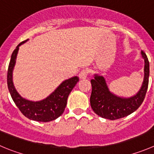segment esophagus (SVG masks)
<instances>
[{
  "instance_id": "obj_1",
  "label": "esophagus",
  "mask_w": 154,
  "mask_h": 154,
  "mask_svg": "<svg viewBox=\"0 0 154 154\" xmlns=\"http://www.w3.org/2000/svg\"><path fill=\"white\" fill-rule=\"evenodd\" d=\"M88 74H89V71L87 69H83L81 70V71L79 74V77L81 79H85L87 77Z\"/></svg>"
}]
</instances>
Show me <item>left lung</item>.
Here are the masks:
<instances>
[{
    "label": "left lung",
    "mask_w": 154,
    "mask_h": 154,
    "mask_svg": "<svg viewBox=\"0 0 154 154\" xmlns=\"http://www.w3.org/2000/svg\"><path fill=\"white\" fill-rule=\"evenodd\" d=\"M144 60V81L138 93L130 98L119 97L110 92L104 77L95 74L91 80L92 93L90 104L93 111L103 118L114 120L131 114L141 106L148 87L149 61L144 51L141 52Z\"/></svg>",
    "instance_id": "1"
}]
</instances>
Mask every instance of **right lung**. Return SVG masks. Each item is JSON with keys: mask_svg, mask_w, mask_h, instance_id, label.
I'll use <instances>...</instances> for the list:
<instances>
[{"mask_svg": "<svg viewBox=\"0 0 154 154\" xmlns=\"http://www.w3.org/2000/svg\"><path fill=\"white\" fill-rule=\"evenodd\" d=\"M28 40L22 41L13 52L7 71V86L12 98L22 114L30 120L38 122H50L60 117L67 104L70 92L79 81L75 76L62 82L57 89L45 99L39 101H31L25 99L16 90L13 83V71L16 64L19 46Z\"/></svg>", "mask_w": 154, "mask_h": 154, "instance_id": "add662e5", "label": "right lung"}]
</instances>
